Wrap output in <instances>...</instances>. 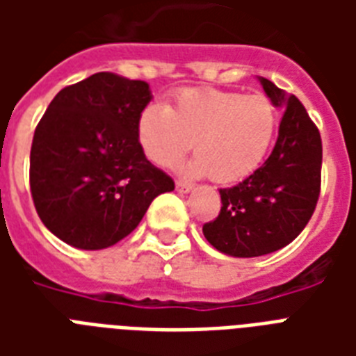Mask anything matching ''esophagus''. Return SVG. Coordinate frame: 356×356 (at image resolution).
<instances>
[{
	"mask_svg": "<svg viewBox=\"0 0 356 356\" xmlns=\"http://www.w3.org/2000/svg\"><path fill=\"white\" fill-rule=\"evenodd\" d=\"M175 188H177V192H181V194H188L190 190H192V184L186 183V181H177V183H175Z\"/></svg>",
	"mask_w": 356,
	"mask_h": 356,
	"instance_id": "obj_1",
	"label": "esophagus"
}]
</instances>
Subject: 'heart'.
Masks as SVG:
<instances>
[{
	"instance_id": "1",
	"label": "heart",
	"mask_w": 356,
	"mask_h": 356,
	"mask_svg": "<svg viewBox=\"0 0 356 356\" xmlns=\"http://www.w3.org/2000/svg\"><path fill=\"white\" fill-rule=\"evenodd\" d=\"M279 116L268 97L240 92L184 90L173 107L151 103L138 118L144 153L159 166H173L194 144L186 170L236 183L260 168L275 140Z\"/></svg>"
}]
</instances>
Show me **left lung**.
<instances>
[{"label":"left lung","mask_w":356,"mask_h":356,"mask_svg":"<svg viewBox=\"0 0 356 356\" xmlns=\"http://www.w3.org/2000/svg\"><path fill=\"white\" fill-rule=\"evenodd\" d=\"M273 107L284 108L275 147L245 181L220 188L222 211L203 225L220 253L251 259L273 253L298 236L318 203L321 138L298 97L259 77Z\"/></svg>","instance_id":"left-lung-1"}]
</instances>
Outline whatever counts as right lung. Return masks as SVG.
I'll return each mask as SVG.
<instances>
[{
  "label": "right lung",
  "instance_id": "add662e5",
  "mask_svg": "<svg viewBox=\"0 0 356 356\" xmlns=\"http://www.w3.org/2000/svg\"><path fill=\"white\" fill-rule=\"evenodd\" d=\"M149 85L111 72L66 86L36 125L31 194L42 223L68 245L105 249L136 229L151 201L175 188L138 140Z\"/></svg>",
  "mask_w": 356,
  "mask_h": 356
}]
</instances>
